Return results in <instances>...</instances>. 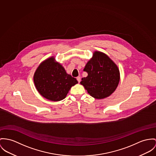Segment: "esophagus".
Masks as SVG:
<instances>
[{
  "label": "esophagus",
  "instance_id": "esophagus-1",
  "mask_svg": "<svg viewBox=\"0 0 156 156\" xmlns=\"http://www.w3.org/2000/svg\"><path fill=\"white\" fill-rule=\"evenodd\" d=\"M76 80H77L78 82L80 83V81H81V77H80V76H78V77L76 78Z\"/></svg>",
  "mask_w": 156,
  "mask_h": 156
}]
</instances>
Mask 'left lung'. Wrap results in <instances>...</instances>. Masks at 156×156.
Wrapping results in <instances>:
<instances>
[{
	"label": "left lung",
	"mask_w": 156,
	"mask_h": 156,
	"mask_svg": "<svg viewBox=\"0 0 156 156\" xmlns=\"http://www.w3.org/2000/svg\"><path fill=\"white\" fill-rule=\"evenodd\" d=\"M84 71L87 72L88 75L82 78L80 83L95 98L101 99L111 95L119 82L118 66L106 55L100 51L94 52Z\"/></svg>",
	"instance_id": "obj_1"
}]
</instances>
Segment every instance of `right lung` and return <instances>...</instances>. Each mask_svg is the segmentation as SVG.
Listing matches in <instances>:
<instances>
[{
    "label": "right lung",
    "instance_id": "1",
    "mask_svg": "<svg viewBox=\"0 0 156 156\" xmlns=\"http://www.w3.org/2000/svg\"><path fill=\"white\" fill-rule=\"evenodd\" d=\"M34 82L41 96L54 101L64 99L71 87L78 83L60 63L55 62L54 58H48L39 65L34 75Z\"/></svg>",
    "mask_w": 156,
    "mask_h": 156
}]
</instances>
